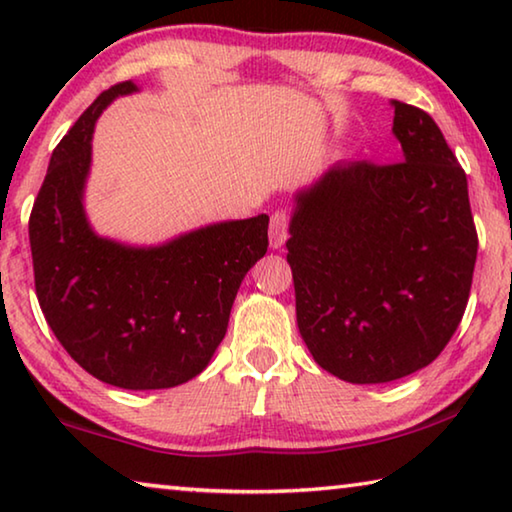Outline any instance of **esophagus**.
<instances>
[{"label":"esophagus","instance_id":"1","mask_svg":"<svg viewBox=\"0 0 512 512\" xmlns=\"http://www.w3.org/2000/svg\"><path fill=\"white\" fill-rule=\"evenodd\" d=\"M287 228H289V214L284 210H277L271 216V225H268V241L271 248H282L287 241Z\"/></svg>","mask_w":512,"mask_h":512}]
</instances>
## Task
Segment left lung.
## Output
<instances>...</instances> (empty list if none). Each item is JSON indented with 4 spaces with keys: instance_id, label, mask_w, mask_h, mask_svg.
I'll list each match as a JSON object with an SVG mask.
<instances>
[{
    "instance_id": "1",
    "label": "left lung",
    "mask_w": 512,
    "mask_h": 512,
    "mask_svg": "<svg viewBox=\"0 0 512 512\" xmlns=\"http://www.w3.org/2000/svg\"><path fill=\"white\" fill-rule=\"evenodd\" d=\"M402 160L336 162L293 196L287 262L302 341L350 384H386L445 350L470 298L467 178L427 112L402 101Z\"/></svg>"
}]
</instances>
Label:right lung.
I'll return each mask as SVG.
<instances>
[{"mask_svg": "<svg viewBox=\"0 0 512 512\" xmlns=\"http://www.w3.org/2000/svg\"><path fill=\"white\" fill-rule=\"evenodd\" d=\"M112 85L51 153L29 219L36 293L51 332L83 370L126 391H158L207 368L246 273L268 248V216L210 223L158 246L92 230L83 196L94 124Z\"/></svg>", "mask_w": 512, "mask_h": 512, "instance_id": "1", "label": "right lung"}]
</instances>
